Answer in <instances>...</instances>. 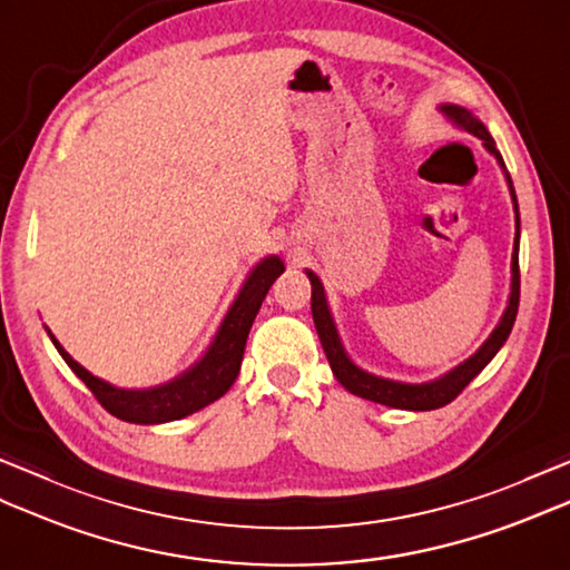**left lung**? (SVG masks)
I'll return each mask as SVG.
<instances>
[{
    "instance_id": "left-lung-1",
    "label": "left lung",
    "mask_w": 570,
    "mask_h": 570,
    "mask_svg": "<svg viewBox=\"0 0 570 570\" xmlns=\"http://www.w3.org/2000/svg\"><path fill=\"white\" fill-rule=\"evenodd\" d=\"M439 110L448 119H451L455 127L465 129V131H470L472 137L482 139L485 149L494 156V159H498V164L502 166V171H504L507 184H510L514 213H517V237H514V249H512V294H510V301H507V308L502 313L498 328L492 331V335L488 337L485 343H482L478 353L468 357L463 365H458L455 370L443 374L441 380L423 382V384H406V382L384 380V377H377V374H370L365 370H360L355 362L347 357L341 337H337V331H335V323H333V316H331L328 301H325L321 278L306 269V274L311 278L313 323H316L321 345L325 350V357H328V362H331V370L335 374V380L341 382L350 394L370 399V402H377V404L392 406V409H409V411H431V409H441L445 404H451L453 399L460 392H463L465 386L472 380H475L482 370H485L488 362L500 353V347L507 343V337H510V333H512L517 308H519V205H517V193H514V186H512V178H510V174H507L502 154L498 151V147H494V139L490 137L488 127L482 125L475 115L468 112L465 107H460V105H441Z\"/></svg>"
}]
</instances>
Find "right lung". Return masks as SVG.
<instances>
[{"mask_svg": "<svg viewBox=\"0 0 570 570\" xmlns=\"http://www.w3.org/2000/svg\"><path fill=\"white\" fill-rule=\"evenodd\" d=\"M284 272V262L278 257L262 259L249 272L247 282L242 284L235 304L229 306L225 321L220 323L215 341L210 343L196 365L180 374L174 382L151 386V390H119L110 382L95 377L82 365L72 360L63 345L51 335V341L66 365L78 374L85 386L95 394V399L110 411L112 416L129 421V423H166L184 419L193 411L213 404L220 399L239 374L242 355H245V343L254 318H257L262 301L269 292L272 284Z\"/></svg>", "mask_w": 570, "mask_h": 570, "instance_id": "right-lung-1", "label": "right lung"}]
</instances>
